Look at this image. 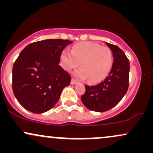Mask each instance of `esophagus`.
I'll return each mask as SVG.
<instances>
[{
    "label": "esophagus",
    "mask_w": 153,
    "mask_h": 153,
    "mask_svg": "<svg viewBox=\"0 0 153 153\" xmlns=\"http://www.w3.org/2000/svg\"><path fill=\"white\" fill-rule=\"evenodd\" d=\"M77 83V81L75 80V79H72L71 80V84L72 85H75Z\"/></svg>",
    "instance_id": "1"
}]
</instances>
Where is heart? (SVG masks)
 I'll return each instance as SVG.
<instances>
[{
  "label": "heart",
  "instance_id": "obj_1",
  "mask_svg": "<svg viewBox=\"0 0 153 153\" xmlns=\"http://www.w3.org/2000/svg\"><path fill=\"white\" fill-rule=\"evenodd\" d=\"M113 61V54L108 47L90 42L76 44L71 52L63 50L60 54V64L65 71L71 72L80 63V68L75 72L74 76L80 80L88 78L91 82L106 78Z\"/></svg>",
  "mask_w": 153,
  "mask_h": 153
}]
</instances>
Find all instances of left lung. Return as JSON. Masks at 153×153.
<instances>
[{
	"label": "left lung",
	"mask_w": 153,
	"mask_h": 153,
	"mask_svg": "<svg viewBox=\"0 0 153 153\" xmlns=\"http://www.w3.org/2000/svg\"><path fill=\"white\" fill-rule=\"evenodd\" d=\"M113 52L111 69L102 82L94 86H85L81 101L87 108L104 112L111 109L122 99L129 87V62L124 52L116 45L105 42Z\"/></svg>",
	"instance_id": "left-lung-1"
}]
</instances>
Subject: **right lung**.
<instances>
[{
    "label": "right lung",
    "instance_id": "add662e5",
    "mask_svg": "<svg viewBox=\"0 0 153 153\" xmlns=\"http://www.w3.org/2000/svg\"><path fill=\"white\" fill-rule=\"evenodd\" d=\"M72 42L45 39L22 51L13 67L12 87L16 99L26 110L42 114L53 108L71 75L59 65L60 54Z\"/></svg>",
    "mask_w": 153,
    "mask_h": 153
}]
</instances>
